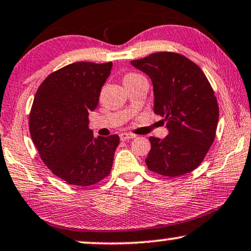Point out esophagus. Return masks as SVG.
Returning <instances> with one entry per match:
<instances>
[{"label": "esophagus", "mask_w": 251, "mask_h": 251, "mask_svg": "<svg viewBox=\"0 0 251 251\" xmlns=\"http://www.w3.org/2000/svg\"><path fill=\"white\" fill-rule=\"evenodd\" d=\"M119 138L122 141H126V140H129V139H134L135 135L134 134H129V133H122V134L119 135Z\"/></svg>", "instance_id": "obj_1"}]
</instances>
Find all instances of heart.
<instances>
[{
	"mask_svg": "<svg viewBox=\"0 0 251 251\" xmlns=\"http://www.w3.org/2000/svg\"><path fill=\"white\" fill-rule=\"evenodd\" d=\"M138 76H141V75H133V73H131V75H125V78H124V81H126V80L135 79V78H138Z\"/></svg>",
	"mask_w": 251,
	"mask_h": 251,
	"instance_id": "b5f03b06",
	"label": "heart"
}]
</instances>
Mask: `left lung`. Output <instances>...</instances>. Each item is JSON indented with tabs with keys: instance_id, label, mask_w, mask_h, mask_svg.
Listing matches in <instances>:
<instances>
[{
	"instance_id": "obj_1",
	"label": "left lung",
	"mask_w": 251,
	"mask_h": 251,
	"mask_svg": "<svg viewBox=\"0 0 251 251\" xmlns=\"http://www.w3.org/2000/svg\"><path fill=\"white\" fill-rule=\"evenodd\" d=\"M131 64L151 79L153 112L166 122L169 135L150 136L146 158L150 171L179 176L201 164L216 136L219 108L213 89L195 63L176 52H155Z\"/></svg>"
}]
</instances>
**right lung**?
Masks as SVG:
<instances>
[{"label": "right lung", "instance_id": "right-lung-1", "mask_svg": "<svg viewBox=\"0 0 251 251\" xmlns=\"http://www.w3.org/2000/svg\"><path fill=\"white\" fill-rule=\"evenodd\" d=\"M111 68V62L72 63L47 76L34 96L33 143L50 171L70 185H94L111 171L119 136L95 138L88 127Z\"/></svg>", "mask_w": 251, "mask_h": 251}]
</instances>
